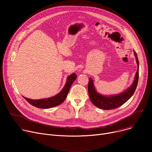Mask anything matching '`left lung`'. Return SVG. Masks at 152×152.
I'll return each instance as SVG.
<instances>
[{"label": "left lung", "instance_id": "left-lung-1", "mask_svg": "<svg viewBox=\"0 0 152 152\" xmlns=\"http://www.w3.org/2000/svg\"><path fill=\"white\" fill-rule=\"evenodd\" d=\"M136 62L137 64V71L135 73L134 83L124 92L116 95H111V96H104L99 94L95 89L94 82L91 77L89 78V81L88 84V92L89 95V98L93 104L97 107L103 110H112L116 108L121 106L124 103L128 100L134 94L138 83L139 80V60L136 52L134 50Z\"/></svg>", "mask_w": 152, "mask_h": 152}]
</instances>
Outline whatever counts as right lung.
Wrapping results in <instances>:
<instances>
[{"mask_svg": "<svg viewBox=\"0 0 152 152\" xmlns=\"http://www.w3.org/2000/svg\"><path fill=\"white\" fill-rule=\"evenodd\" d=\"M76 77L77 76L75 73H73L69 75L67 77L66 83L63 89L61 91L60 93L55 95L53 97L39 100H32L26 98L25 97H23L26 100H27L28 102H29L31 105L39 108L47 109L59 105L62 102H63L64 100L66 98L70 87L72 84L73 83V82L76 79Z\"/></svg>", "mask_w": 152, "mask_h": 152, "instance_id": "add662e5", "label": "right lung"}]
</instances>
